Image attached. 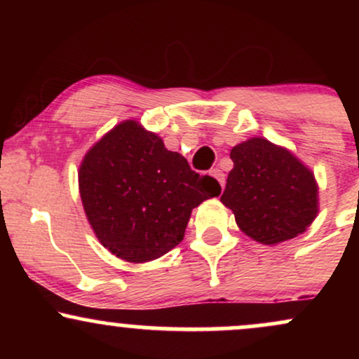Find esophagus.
I'll list each match as a JSON object with an SVG mask.
<instances>
[{
	"label": "esophagus",
	"instance_id": "esophagus-1",
	"mask_svg": "<svg viewBox=\"0 0 359 359\" xmlns=\"http://www.w3.org/2000/svg\"><path fill=\"white\" fill-rule=\"evenodd\" d=\"M211 175L214 177V179L217 180V182H219L221 187H224V184H226V175H224V172L219 170V168H212Z\"/></svg>",
	"mask_w": 359,
	"mask_h": 359
}]
</instances>
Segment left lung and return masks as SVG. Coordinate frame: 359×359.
Here are the masks:
<instances>
[{"mask_svg":"<svg viewBox=\"0 0 359 359\" xmlns=\"http://www.w3.org/2000/svg\"><path fill=\"white\" fill-rule=\"evenodd\" d=\"M231 160L221 201L243 233L277 245L306 231L317 216V184L300 160L265 138L236 145Z\"/></svg>","mask_w":359,"mask_h":359,"instance_id":"1","label":"left lung"}]
</instances>
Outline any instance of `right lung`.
<instances>
[{
  "label": "right lung",
  "instance_id": "right-lung-1",
  "mask_svg": "<svg viewBox=\"0 0 359 359\" xmlns=\"http://www.w3.org/2000/svg\"><path fill=\"white\" fill-rule=\"evenodd\" d=\"M86 216L104 248L131 263L151 262L184 240L194 208L221 194L209 175L167 150L137 121H123L86 154L79 168Z\"/></svg>",
  "mask_w": 359,
  "mask_h": 359
}]
</instances>
